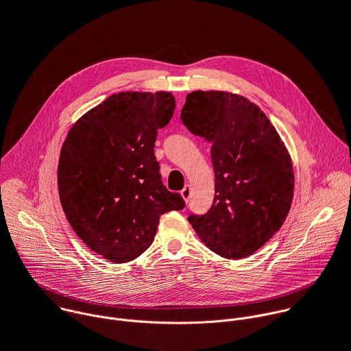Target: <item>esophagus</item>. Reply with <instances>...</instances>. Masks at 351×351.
<instances>
[{
	"label": "esophagus",
	"instance_id": "obj_1",
	"mask_svg": "<svg viewBox=\"0 0 351 351\" xmlns=\"http://www.w3.org/2000/svg\"><path fill=\"white\" fill-rule=\"evenodd\" d=\"M181 196H182V199H184L185 202L189 200V197H191V186H189V185H185V186H184V189L181 191Z\"/></svg>",
	"mask_w": 351,
	"mask_h": 351
}]
</instances>
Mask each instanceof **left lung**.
I'll return each mask as SVG.
<instances>
[{
	"label": "left lung",
	"instance_id": "1",
	"mask_svg": "<svg viewBox=\"0 0 351 351\" xmlns=\"http://www.w3.org/2000/svg\"><path fill=\"white\" fill-rule=\"evenodd\" d=\"M186 129L211 144L215 195L189 223L215 254L240 259L282 225L293 195L291 158L258 106L226 92L196 90L181 110Z\"/></svg>",
	"mask_w": 351,
	"mask_h": 351
}]
</instances>
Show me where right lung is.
<instances>
[{
    "mask_svg": "<svg viewBox=\"0 0 351 351\" xmlns=\"http://www.w3.org/2000/svg\"><path fill=\"white\" fill-rule=\"evenodd\" d=\"M176 108L167 92H122L86 112L63 144L58 184L78 237L103 258L125 263L154 241L159 218L182 210L163 185L154 154L158 130Z\"/></svg>",
    "mask_w": 351,
    "mask_h": 351,
    "instance_id": "1",
    "label": "right lung"
}]
</instances>
